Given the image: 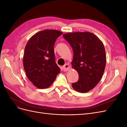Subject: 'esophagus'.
Masks as SVG:
<instances>
[{
	"label": "esophagus",
	"instance_id": "obj_1",
	"mask_svg": "<svg viewBox=\"0 0 127 127\" xmlns=\"http://www.w3.org/2000/svg\"><path fill=\"white\" fill-rule=\"evenodd\" d=\"M63 69L64 71H67V70L70 69V66L68 64H66L63 66Z\"/></svg>",
	"mask_w": 127,
	"mask_h": 127
}]
</instances>
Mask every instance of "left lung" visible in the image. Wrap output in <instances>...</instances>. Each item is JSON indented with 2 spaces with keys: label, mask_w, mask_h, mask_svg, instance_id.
Returning a JSON list of instances; mask_svg holds the SVG:
<instances>
[{
  "label": "left lung",
  "mask_w": 127,
  "mask_h": 127,
  "mask_svg": "<svg viewBox=\"0 0 127 127\" xmlns=\"http://www.w3.org/2000/svg\"><path fill=\"white\" fill-rule=\"evenodd\" d=\"M74 52L71 67L77 71L79 79L72 87L79 93H87L101 79L106 63L103 42L90 32H75L63 34Z\"/></svg>",
  "instance_id": "left-lung-1"
}]
</instances>
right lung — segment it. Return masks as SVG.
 Segmentation results:
<instances>
[{
	"label": "right lung",
	"mask_w": 127,
	"mask_h": 127,
	"mask_svg": "<svg viewBox=\"0 0 127 127\" xmlns=\"http://www.w3.org/2000/svg\"><path fill=\"white\" fill-rule=\"evenodd\" d=\"M63 34L56 30H44L35 33L25 45L23 63L28 79L38 88L53 84L60 69L55 62L54 45Z\"/></svg>",
	"instance_id": "1"
}]
</instances>
